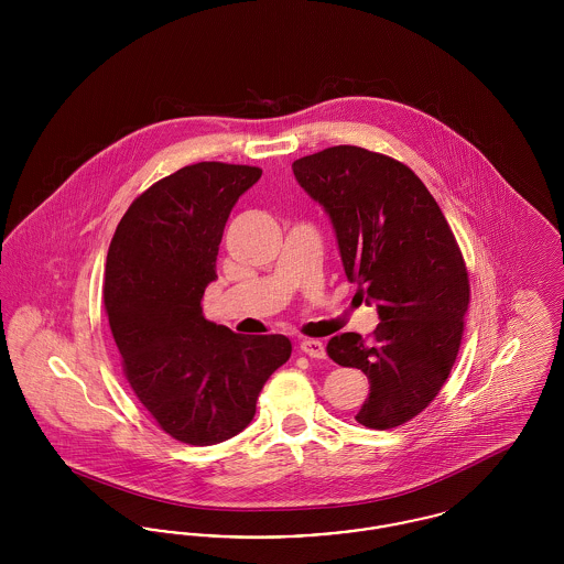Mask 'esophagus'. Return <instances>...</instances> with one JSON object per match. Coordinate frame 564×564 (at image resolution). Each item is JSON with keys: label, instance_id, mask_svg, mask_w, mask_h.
Returning <instances> with one entry per match:
<instances>
[{"label": "esophagus", "instance_id": "esophagus-1", "mask_svg": "<svg viewBox=\"0 0 564 564\" xmlns=\"http://www.w3.org/2000/svg\"><path fill=\"white\" fill-rule=\"evenodd\" d=\"M301 349L311 358H326V346L319 339L304 337L303 341H301Z\"/></svg>", "mask_w": 564, "mask_h": 564}]
</instances>
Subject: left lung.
Returning <instances> with one entry per match:
<instances>
[{
  "mask_svg": "<svg viewBox=\"0 0 564 564\" xmlns=\"http://www.w3.org/2000/svg\"><path fill=\"white\" fill-rule=\"evenodd\" d=\"M292 170L330 215L347 279L380 315L369 339L344 333L326 351L369 378L356 421L399 427L434 401L459 354L470 304L462 249L427 186L397 159L335 145Z\"/></svg>",
  "mask_w": 564,
  "mask_h": 564,
  "instance_id": "obj_1",
  "label": "left lung"
}]
</instances>
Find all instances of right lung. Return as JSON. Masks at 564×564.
I'll list each match as a JSON object with an SVG mask.
<instances>
[{
  "label": "right lung",
  "mask_w": 564,
  "mask_h": 564,
  "mask_svg": "<svg viewBox=\"0 0 564 564\" xmlns=\"http://www.w3.org/2000/svg\"><path fill=\"white\" fill-rule=\"evenodd\" d=\"M260 175L217 161L182 167L130 204L109 245L102 296L122 371L156 425L184 444L240 434L292 354L283 335H238L202 311L227 217Z\"/></svg>",
  "instance_id": "right-lung-1"
}]
</instances>
